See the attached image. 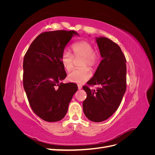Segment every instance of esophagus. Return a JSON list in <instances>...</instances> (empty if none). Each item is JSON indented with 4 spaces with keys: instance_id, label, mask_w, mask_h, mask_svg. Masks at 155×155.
<instances>
[{
    "instance_id": "34e87169",
    "label": "esophagus",
    "mask_w": 155,
    "mask_h": 155,
    "mask_svg": "<svg viewBox=\"0 0 155 155\" xmlns=\"http://www.w3.org/2000/svg\"><path fill=\"white\" fill-rule=\"evenodd\" d=\"M78 89H79V90H80V89H81V88H82V86H81V85H78Z\"/></svg>"
}]
</instances>
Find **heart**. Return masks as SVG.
Here are the masks:
<instances>
[{
  "label": "heart",
  "mask_w": 155,
  "mask_h": 155,
  "mask_svg": "<svg viewBox=\"0 0 155 155\" xmlns=\"http://www.w3.org/2000/svg\"><path fill=\"white\" fill-rule=\"evenodd\" d=\"M71 48L73 55L68 51H64L61 59L63 67L67 71H70L73 68L74 57L83 58L81 67L88 66L92 68L97 64L98 55L94 51V46L91 43L87 41H79L73 44ZM91 70L87 67H84L74 70L68 74V78L72 82L83 83L91 78Z\"/></svg>",
  "instance_id": "b5f03b06"
}]
</instances>
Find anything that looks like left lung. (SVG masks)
<instances>
[{
    "label": "left lung",
    "mask_w": 155,
    "mask_h": 155,
    "mask_svg": "<svg viewBox=\"0 0 155 155\" xmlns=\"http://www.w3.org/2000/svg\"><path fill=\"white\" fill-rule=\"evenodd\" d=\"M102 58L88 85H100L91 91L83 87L87 98L83 109L87 118L94 122L105 121L118 109L126 91V59L120 46L105 37H96Z\"/></svg>",
    "instance_id": "1"
}]
</instances>
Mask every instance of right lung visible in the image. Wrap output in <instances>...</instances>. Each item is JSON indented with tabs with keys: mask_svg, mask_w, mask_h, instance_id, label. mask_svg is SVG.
Segmentation results:
<instances>
[{
	"mask_svg": "<svg viewBox=\"0 0 155 155\" xmlns=\"http://www.w3.org/2000/svg\"><path fill=\"white\" fill-rule=\"evenodd\" d=\"M75 31L42 33L32 42L23 61V86L31 109L49 122L62 120L78 91L76 84L60 83L67 77L61 59ZM58 87H57V86Z\"/></svg>",
	"mask_w": 155,
	"mask_h": 155,
	"instance_id": "add662e5",
	"label": "right lung"
}]
</instances>
